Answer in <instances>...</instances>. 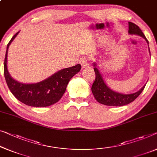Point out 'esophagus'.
<instances>
[{
    "mask_svg": "<svg viewBox=\"0 0 157 157\" xmlns=\"http://www.w3.org/2000/svg\"><path fill=\"white\" fill-rule=\"evenodd\" d=\"M90 60H89V58L87 57H85V56H84V57H82L80 58V60H79V63L81 64V65L82 67H87L90 65Z\"/></svg>",
    "mask_w": 157,
    "mask_h": 157,
    "instance_id": "obj_1",
    "label": "esophagus"
}]
</instances>
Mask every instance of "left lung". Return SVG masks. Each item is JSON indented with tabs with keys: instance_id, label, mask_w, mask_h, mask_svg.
<instances>
[{
	"instance_id": "obj_1",
	"label": "left lung",
	"mask_w": 157,
	"mask_h": 157,
	"mask_svg": "<svg viewBox=\"0 0 157 157\" xmlns=\"http://www.w3.org/2000/svg\"><path fill=\"white\" fill-rule=\"evenodd\" d=\"M128 25H129V31L128 32L130 34L140 35V36L143 37L147 42V44H149L148 40L137 25L130 22H128ZM149 53H150V51H149ZM94 71L95 72L96 76L92 86V92L96 100L100 104L112 106H124V105H127L132 102L137 97H138V96L142 93L144 89V86H145L144 85L138 92L130 94H123L113 92L105 84L99 70L96 67L97 66L96 63H94Z\"/></svg>"
}]
</instances>
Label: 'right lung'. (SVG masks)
<instances>
[{
    "label": "right lung",
    "instance_id": "1",
    "mask_svg": "<svg viewBox=\"0 0 157 157\" xmlns=\"http://www.w3.org/2000/svg\"><path fill=\"white\" fill-rule=\"evenodd\" d=\"M19 32L12 37L7 46L4 60V76L9 90L19 101L27 106L45 107L59 101L66 90L67 85L75 75L79 72L81 65L67 67L53 74L50 78L36 84H22L11 78L7 70V57L9 46Z\"/></svg>",
    "mask_w": 157,
    "mask_h": 157
}]
</instances>
